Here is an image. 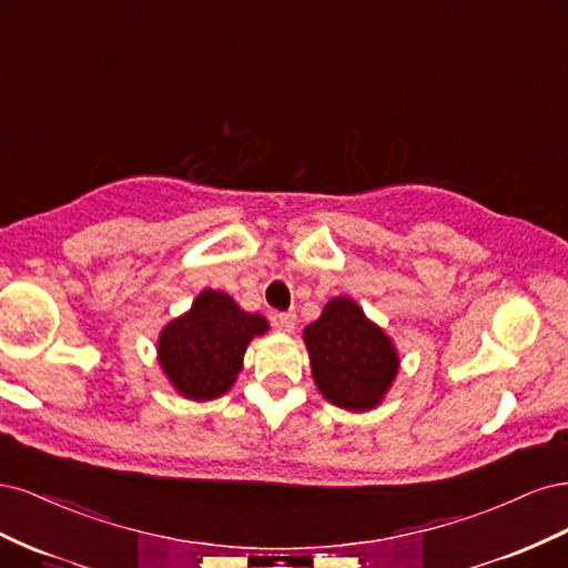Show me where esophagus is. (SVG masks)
I'll use <instances>...</instances> for the list:
<instances>
[{
  "instance_id": "1",
  "label": "esophagus",
  "mask_w": 568,
  "mask_h": 568,
  "mask_svg": "<svg viewBox=\"0 0 568 568\" xmlns=\"http://www.w3.org/2000/svg\"><path fill=\"white\" fill-rule=\"evenodd\" d=\"M274 324H277L282 332L291 334L296 329V315L294 313H280V315H274Z\"/></svg>"
}]
</instances>
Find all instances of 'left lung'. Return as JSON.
I'll list each match as a JSON object with an SVG mask.
<instances>
[{
  "label": "left lung",
  "instance_id": "obj_1",
  "mask_svg": "<svg viewBox=\"0 0 568 568\" xmlns=\"http://www.w3.org/2000/svg\"><path fill=\"white\" fill-rule=\"evenodd\" d=\"M311 372L324 400L348 412L379 407L400 369L393 338L351 296H336L303 329Z\"/></svg>",
  "mask_w": 568,
  "mask_h": 568
}]
</instances>
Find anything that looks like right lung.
<instances>
[{
  "mask_svg": "<svg viewBox=\"0 0 568 568\" xmlns=\"http://www.w3.org/2000/svg\"><path fill=\"white\" fill-rule=\"evenodd\" d=\"M267 332V317L242 311L225 291L203 288L186 313L163 326L156 357L182 398L209 403L236 384L248 343Z\"/></svg>",
  "mask_w": 568,
  "mask_h": 568,
  "instance_id": "right-lung-1",
  "label": "right lung"
}]
</instances>
